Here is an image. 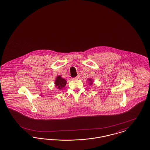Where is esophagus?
I'll use <instances>...</instances> for the list:
<instances>
[{
  "instance_id": "1",
  "label": "esophagus",
  "mask_w": 150,
  "mask_h": 150,
  "mask_svg": "<svg viewBox=\"0 0 150 150\" xmlns=\"http://www.w3.org/2000/svg\"><path fill=\"white\" fill-rule=\"evenodd\" d=\"M80 77V75H78V76H76V77H75V78H74V79H79V78Z\"/></svg>"
}]
</instances>
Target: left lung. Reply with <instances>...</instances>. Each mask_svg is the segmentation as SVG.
I'll return each instance as SVG.
<instances>
[{
  "mask_svg": "<svg viewBox=\"0 0 150 150\" xmlns=\"http://www.w3.org/2000/svg\"><path fill=\"white\" fill-rule=\"evenodd\" d=\"M88 81H90V83H89V84L90 85H92L93 83V80L92 79H88Z\"/></svg>",
  "mask_w": 150,
  "mask_h": 150,
  "instance_id": "obj_1",
  "label": "left lung"
}]
</instances>
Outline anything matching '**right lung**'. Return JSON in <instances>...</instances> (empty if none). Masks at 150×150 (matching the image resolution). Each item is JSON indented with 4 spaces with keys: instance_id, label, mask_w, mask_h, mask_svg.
<instances>
[{
    "instance_id": "add662e5",
    "label": "right lung",
    "mask_w": 150,
    "mask_h": 150,
    "mask_svg": "<svg viewBox=\"0 0 150 150\" xmlns=\"http://www.w3.org/2000/svg\"><path fill=\"white\" fill-rule=\"evenodd\" d=\"M67 80L65 79H63L62 78V76L60 75L57 76V78H56V80L55 81V85L56 88L60 90H62V88L64 87H65V86L67 84Z\"/></svg>"
}]
</instances>
